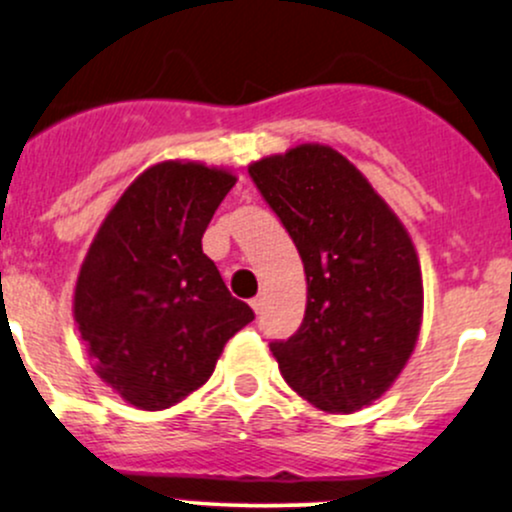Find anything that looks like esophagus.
Wrapping results in <instances>:
<instances>
[{"label":"esophagus","mask_w":512,"mask_h":512,"mask_svg":"<svg viewBox=\"0 0 512 512\" xmlns=\"http://www.w3.org/2000/svg\"><path fill=\"white\" fill-rule=\"evenodd\" d=\"M250 306H252V311L260 313L262 308H265V296H255V299L250 301Z\"/></svg>","instance_id":"1"}]
</instances>
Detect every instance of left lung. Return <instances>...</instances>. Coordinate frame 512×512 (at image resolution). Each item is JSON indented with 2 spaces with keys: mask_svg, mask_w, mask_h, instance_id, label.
<instances>
[{
  "mask_svg": "<svg viewBox=\"0 0 512 512\" xmlns=\"http://www.w3.org/2000/svg\"><path fill=\"white\" fill-rule=\"evenodd\" d=\"M306 272V313L272 342L284 381L311 406L355 413L391 389L423 323V274L401 218L330 145L303 143L247 167Z\"/></svg>",
  "mask_w": 512,
  "mask_h": 512,
  "instance_id": "8db88e82",
  "label": "left lung"
}]
</instances>
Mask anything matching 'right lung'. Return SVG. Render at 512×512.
<instances>
[{"label": "right lung", "instance_id": "obj_1", "mask_svg": "<svg viewBox=\"0 0 512 512\" xmlns=\"http://www.w3.org/2000/svg\"><path fill=\"white\" fill-rule=\"evenodd\" d=\"M235 182L204 162H157L106 213L84 257L77 330L99 379L140 411L201 389L226 342L255 318L201 250Z\"/></svg>", "mask_w": 512, "mask_h": 512}]
</instances>
